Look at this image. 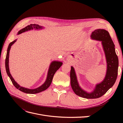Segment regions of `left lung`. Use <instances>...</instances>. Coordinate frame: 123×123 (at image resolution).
I'll list each match as a JSON object with an SVG mask.
<instances>
[{
	"label": "left lung",
	"instance_id": "1",
	"mask_svg": "<svg viewBox=\"0 0 123 123\" xmlns=\"http://www.w3.org/2000/svg\"><path fill=\"white\" fill-rule=\"evenodd\" d=\"M44 29V28L42 26L39 25H36V24H31L30 25H27V27L25 28L22 29L20 30L18 32L17 35H19L21 34V33H24L25 32L29 31L30 30H42ZM17 41V39H15L14 40L13 42H11L9 43V45L8 48V50H7V53L6 55V62H5V65H6V72L8 75L10 77V80L12 81V82L13 84V85L18 90L23 92L25 93L28 94H36L40 92H42L43 91H44L46 90L50 86L52 81L53 77L54 76V74L55 72L57 71V70L59 69V68L61 67L62 65V62H59V61H53L51 62L49 70H48V75L46 81H44V83L41 85L39 87L35 88V89H29L25 88L24 87H22L18 84L16 81L14 80L12 76L11 75V74L10 72V69H9V53H10V50L11 49V47L13 44L15 43ZM72 88L73 89V91L74 93L76 94L78 93L79 94H82L83 92L80 93V92L79 91V90H76V86L75 83H73L72 85ZM84 92V91H83Z\"/></svg>",
	"mask_w": 123,
	"mask_h": 123
}]
</instances>
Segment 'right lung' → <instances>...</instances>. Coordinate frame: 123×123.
<instances>
[{"instance_id": "obj_1", "label": "right lung", "mask_w": 123, "mask_h": 123, "mask_svg": "<svg viewBox=\"0 0 123 123\" xmlns=\"http://www.w3.org/2000/svg\"><path fill=\"white\" fill-rule=\"evenodd\" d=\"M90 37L92 39L102 42L107 63L105 77L102 81L95 85L93 91L90 93L87 92L80 86L75 70L72 67L70 71L71 85L72 87L73 83L76 84V90L80 93L83 92L82 94L78 93L76 94L81 97L86 98H96L105 94L114 84L117 76L118 59L115 53L114 43L108 32L104 29H96L92 32Z\"/></svg>"}]
</instances>
